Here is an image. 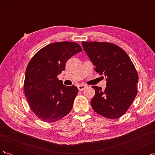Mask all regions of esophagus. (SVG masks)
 Here are the masks:
<instances>
[{"label": "esophagus", "instance_id": "obj_1", "mask_svg": "<svg viewBox=\"0 0 155 155\" xmlns=\"http://www.w3.org/2000/svg\"><path fill=\"white\" fill-rule=\"evenodd\" d=\"M86 87H87V86L85 85H78V89H79V91H80L84 90V89H85Z\"/></svg>", "mask_w": 155, "mask_h": 155}]
</instances>
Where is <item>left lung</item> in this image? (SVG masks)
Wrapping results in <instances>:
<instances>
[{
	"mask_svg": "<svg viewBox=\"0 0 155 155\" xmlns=\"http://www.w3.org/2000/svg\"><path fill=\"white\" fill-rule=\"evenodd\" d=\"M83 48L95 71L106 76L107 87L92 86L95 95L91 106L96 112L109 119L123 116L137 94L138 75L125 51L118 45L104 42H82Z\"/></svg>",
	"mask_w": 155,
	"mask_h": 155,
	"instance_id": "obj_1",
	"label": "left lung"
}]
</instances>
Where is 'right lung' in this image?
<instances>
[{
    "instance_id": "1",
    "label": "right lung",
    "mask_w": 155,
    "mask_h": 155,
    "mask_svg": "<svg viewBox=\"0 0 155 155\" xmlns=\"http://www.w3.org/2000/svg\"><path fill=\"white\" fill-rule=\"evenodd\" d=\"M81 51L76 43L58 42L41 48L30 61L26 70L25 93L31 110L41 120L55 122L72 110L78 89L64 85L58 76L65 70L67 61Z\"/></svg>"
}]
</instances>
